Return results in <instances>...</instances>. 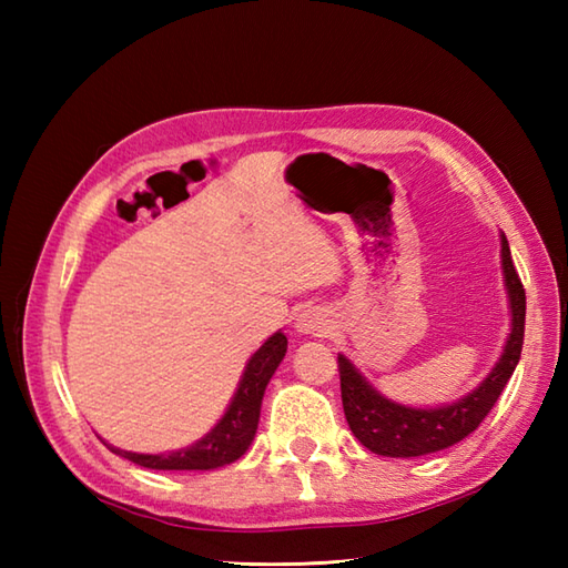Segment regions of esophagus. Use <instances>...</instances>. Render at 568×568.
<instances>
[{"mask_svg":"<svg viewBox=\"0 0 568 568\" xmlns=\"http://www.w3.org/2000/svg\"><path fill=\"white\" fill-rule=\"evenodd\" d=\"M334 329V322L329 320V315L320 307L305 310L303 315L297 317V332L303 334H312V336H327Z\"/></svg>","mask_w":568,"mask_h":568,"instance_id":"obj_1","label":"esophagus"}]
</instances>
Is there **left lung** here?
Returning a JSON list of instances; mask_svg holds the SVG:
<instances>
[{
	"label": "left lung",
	"instance_id": "1",
	"mask_svg": "<svg viewBox=\"0 0 568 568\" xmlns=\"http://www.w3.org/2000/svg\"><path fill=\"white\" fill-rule=\"evenodd\" d=\"M503 273L510 293L513 332L505 344V352L490 376L468 393L464 400L437 409H415L390 403L354 368L352 361L339 356L342 376V403L348 427L354 437L381 456H422L442 452L446 446L468 437L480 422L488 417L493 405L508 385L513 371L520 361L525 342V287L515 271L508 239L503 236Z\"/></svg>",
	"mask_w": 568,
	"mask_h": 568
}]
</instances>
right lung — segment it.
<instances>
[{
	"mask_svg": "<svg viewBox=\"0 0 568 568\" xmlns=\"http://www.w3.org/2000/svg\"><path fill=\"white\" fill-rule=\"evenodd\" d=\"M285 352H287V336L283 332L273 334L271 339L251 356L244 376H241L239 390L234 395L232 405H229V409L224 413V417L216 422V427L207 434V437L187 446V449H180L173 454H155V456L131 454V452L114 449V446H110V449L119 456L129 458V462H134L143 468H155V470H207V468L236 462L239 456H244L248 444L253 442V434H256V427H258L265 385H268Z\"/></svg>",
	"mask_w": 568,
	"mask_h": 568,
	"instance_id": "1",
	"label": "right lung"
}]
</instances>
